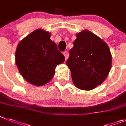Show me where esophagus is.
<instances>
[{
  "instance_id": "1",
  "label": "esophagus",
  "mask_w": 126,
  "mask_h": 126,
  "mask_svg": "<svg viewBox=\"0 0 126 126\" xmlns=\"http://www.w3.org/2000/svg\"><path fill=\"white\" fill-rule=\"evenodd\" d=\"M63 55H64V57H65V60H66L68 58V56H69L68 52V51H64V52H63Z\"/></svg>"
}]
</instances>
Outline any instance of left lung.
<instances>
[{"label":"left lung","mask_w":126,"mask_h":126,"mask_svg":"<svg viewBox=\"0 0 126 126\" xmlns=\"http://www.w3.org/2000/svg\"><path fill=\"white\" fill-rule=\"evenodd\" d=\"M66 64L74 84L79 89L90 90L105 80L112 66L109 46L88 30L76 35Z\"/></svg>","instance_id":"left-lung-1"}]
</instances>
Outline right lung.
Returning a JSON list of instances; mask_svg holds the SVG:
<instances>
[{"instance_id":"obj_1","label":"right lung","mask_w":126,"mask_h":126,"mask_svg":"<svg viewBox=\"0 0 126 126\" xmlns=\"http://www.w3.org/2000/svg\"><path fill=\"white\" fill-rule=\"evenodd\" d=\"M50 36L49 32L38 29L24 38L17 47L15 58L18 70L34 85L49 82L56 66L65 60Z\"/></svg>"}]
</instances>
